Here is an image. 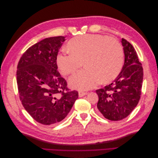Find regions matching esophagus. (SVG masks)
I'll return each instance as SVG.
<instances>
[{"label":"esophagus","instance_id":"obj_1","mask_svg":"<svg viewBox=\"0 0 158 158\" xmlns=\"http://www.w3.org/2000/svg\"><path fill=\"white\" fill-rule=\"evenodd\" d=\"M87 94H88L87 92H82V91H80V92H78V96L80 98H81V97L84 96V95H87Z\"/></svg>","mask_w":158,"mask_h":158}]
</instances>
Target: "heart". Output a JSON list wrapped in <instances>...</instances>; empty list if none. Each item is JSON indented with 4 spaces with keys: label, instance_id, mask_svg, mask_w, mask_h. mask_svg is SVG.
I'll return each instance as SVG.
<instances>
[{
    "label": "heart",
    "instance_id": "heart-1",
    "mask_svg": "<svg viewBox=\"0 0 158 158\" xmlns=\"http://www.w3.org/2000/svg\"><path fill=\"white\" fill-rule=\"evenodd\" d=\"M70 53L60 52L56 63L63 76L75 74L82 65L85 69L71 78L70 86L85 90L100 82L107 84L115 79L123 67V49L114 38L99 34H85L71 39L67 44Z\"/></svg>",
    "mask_w": 158,
    "mask_h": 158
}]
</instances>
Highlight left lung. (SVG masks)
Instances as JSON below:
<instances>
[{
	"instance_id": "left-lung-1",
	"label": "left lung",
	"mask_w": 158,
	"mask_h": 158,
	"mask_svg": "<svg viewBox=\"0 0 158 158\" xmlns=\"http://www.w3.org/2000/svg\"><path fill=\"white\" fill-rule=\"evenodd\" d=\"M121 43L125 54L121 72L113 83L95 91L98 111L113 121L125 118L136 107L143 81V69L135 48L123 38Z\"/></svg>"
}]
</instances>
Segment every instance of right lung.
Returning <instances> with one entry per match:
<instances>
[{
	"label": "right lung",
	"instance_id": "obj_1",
	"mask_svg": "<svg viewBox=\"0 0 158 158\" xmlns=\"http://www.w3.org/2000/svg\"><path fill=\"white\" fill-rule=\"evenodd\" d=\"M64 36L45 38L30 47L19 61L16 78L23 107L37 122L53 125L67 116L78 93L69 91L56 65Z\"/></svg>",
	"mask_w": 158,
	"mask_h": 158
}]
</instances>
